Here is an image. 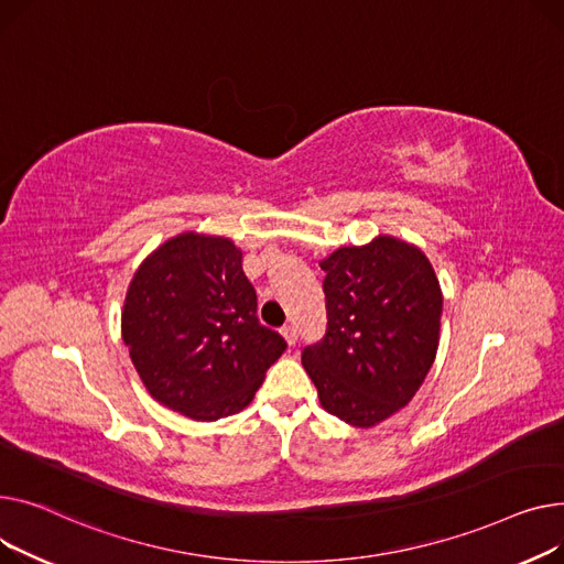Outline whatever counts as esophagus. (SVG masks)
<instances>
[{"label":"esophagus","instance_id":"1","mask_svg":"<svg viewBox=\"0 0 564 564\" xmlns=\"http://www.w3.org/2000/svg\"><path fill=\"white\" fill-rule=\"evenodd\" d=\"M280 335L284 337V341H286L289 346H293V344H295V339H297V335H295V327H293V325H284V327H280Z\"/></svg>","mask_w":564,"mask_h":564}]
</instances>
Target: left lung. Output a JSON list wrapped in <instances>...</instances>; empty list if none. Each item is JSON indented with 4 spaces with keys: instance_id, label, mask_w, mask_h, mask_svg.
Instances as JSON below:
<instances>
[{
    "instance_id": "obj_1",
    "label": "left lung",
    "mask_w": 564,
    "mask_h": 564,
    "mask_svg": "<svg viewBox=\"0 0 564 564\" xmlns=\"http://www.w3.org/2000/svg\"><path fill=\"white\" fill-rule=\"evenodd\" d=\"M325 337L303 350L325 412L371 427L405 408L440 346L442 289L433 263L387 235L321 261Z\"/></svg>"
}]
</instances>
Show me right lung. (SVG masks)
<instances>
[{"label":"right lung","instance_id":"obj_1","mask_svg":"<svg viewBox=\"0 0 564 564\" xmlns=\"http://www.w3.org/2000/svg\"><path fill=\"white\" fill-rule=\"evenodd\" d=\"M243 252L184 231L141 263L127 289L122 341L154 401L193 421L241 412L286 350L257 318Z\"/></svg>","mask_w":564,"mask_h":564}]
</instances>
